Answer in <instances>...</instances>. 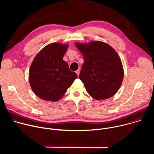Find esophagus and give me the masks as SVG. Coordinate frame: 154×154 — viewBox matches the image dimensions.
<instances>
[{"instance_id":"1","label":"esophagus","mask_w":154,"mask_h":154,"mask_svg":"<svg viewBox=\"0 0 154 154\" xmlns=\"http://www.w3.org/2000/svg\"><path fill=\"white\" fill-rule=\"evenodd\" d=\"M75 72H76V74H77V75L79 76V74H80V70H79V69L77 70V71H75Z\"/></svg>"}]
</instances>
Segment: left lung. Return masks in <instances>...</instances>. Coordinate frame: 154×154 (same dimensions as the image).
<instances>
[{"instance_id":"left-lung-1","label":"left lung","mask_w":154,"mask_h":154,"mask_svg":"<svg viewBox=\"0 0 154 154\" xmlns=\"http://www.w3.org/2000/svg\"><path fill=\"white\" fill-rule=\"evenodd\" d=\"M75 46L83 56L79 79L88 93L97 100L114 96L124 77L122 62L115 49L101 41L75 43Z\"/></svg>"}]
</instances>
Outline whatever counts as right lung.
I'll return each mask as SVG.
<instances>
[{"mask_svg":"<svg viewBox=\"0 0 154 154\" xmlns=\"http://www.w3.org/2000/svg\"><path fill=\"white\" fill-rule=\"evenodd\" d=\"M68 48L67 45L52 43L34 58L29 71V82L33 92L41 99L58 101L77 78L63 60Z\"/></svg>","mask_w":154,"mask_h":154,"instance_id":"add662e5","label":"right lung"}]
</instances>
